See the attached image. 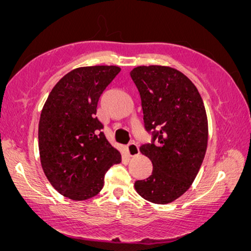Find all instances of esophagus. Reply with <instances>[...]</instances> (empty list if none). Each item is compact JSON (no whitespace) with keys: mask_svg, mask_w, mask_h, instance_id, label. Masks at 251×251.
<instances>
[{"mask_svg":"<svg viewBox=\"0 0 251 251\" xmlns=\"http://www.w3.org/2000/svg\"><path fill=\"white\" fill-rule=\"evenodd\" d=\"M126 150H128L129 156H137L140 153L139 152V147L136 143H130L128 147H126Z\"/></svg>","mask_w":251,"mask_h":251,"instance_id":"obj_1","label":"esophagus"}]
</instances>
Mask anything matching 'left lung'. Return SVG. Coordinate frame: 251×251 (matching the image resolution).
<instances>
[{
    "mask_svg": "<svg viewBox=\"0 0 251 251\" xmlns=\"http://www.w3.org/2000/svg\"><path fill=\"white\" fill-rule=\"evenodd\" d=\"M130 75L142 98L145 128L157 142L140 146L153 171L135 188L152 203H170L191 187L203 162L208 145L203 100L193 82L173 67L138 66Z\"/></svg>",
    "mask_w": 251,
    "mask_h": 251,
    "instance_id": "left-lung-1",
    "label": "left lung"
}]
</instances>
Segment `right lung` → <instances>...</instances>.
Segmentation results:
<instances>
[{
  "mask_svg": "<svg viewBox=\"0 0 251 251\" xmlns=\"http://www.w3.org/2000/svg\"><path fill=\"white\" fill-rule=\"evenodd\" d=\"M120 71L107 65L75 68L57 82L41 112V166L54 190L71 200L97 195L106 171L121 162L96 116L99 97Z\"/></svg>",
  "mask_w": 251,
  "mask_h": 251,
  "instance_id": "add662e5",
  "label": "right lung"
}]
</instances>
